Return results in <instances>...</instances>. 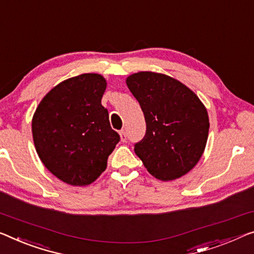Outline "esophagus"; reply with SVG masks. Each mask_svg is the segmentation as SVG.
<instances>
[{
  "mask_svg": "<svg viewBox=\"0 0 254 254\" xmlns=\"http://www.w3.org/2000/svg\"><path fill=\"white\" fill-rule=\"evenodd\" d=\"M120 135H121V140H122L123 142L127 141V131L124 130V128H122V130L120 131Z\"/></svg>",
  "mask_w": 254,
  "mask_h": 254,
  "instance_id": "esophagus-1",
  "label": "esophagus"
}]
</instances>
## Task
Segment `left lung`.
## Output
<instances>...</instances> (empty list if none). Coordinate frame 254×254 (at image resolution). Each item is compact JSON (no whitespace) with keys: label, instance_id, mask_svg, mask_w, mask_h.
Here are the masks:
<instances>
[{"label":"left lung","instance_id":"8db88e82","mask_svg":"<svg viewBox=\"0 0 254 254\" xmlns=\"http://www.w3.org/2000/svg\"><path fill=\"white\" fill-rule=\"evenodd\" d=\"M141 107L146 133L134 151L151 176L169 181L186 175L202 156L209 116L198 97L164 74L139 71L127 78Z\"/></svg>","mask_w":254,"mask_h":254}]
</instances>
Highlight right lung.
Segmentation results:
<instances>
[{
    "mask_svg": "<svg viewBox=\"0 0 254 254\" xmlns=\"http://www.w3.org/2000/svg\"><path fill=\"white\" fill-rule=\"evenodd\" d=\"M106 79L82 74L55 86L36 108L32 131L37 154L64 183L85 186L106 170L120 134L101 105Z\"/></svg>",
    "mask_w": 254,
    "mask_h": 254,
    "instance_id": "add662e5",
    "label": "right lung"
}]
</instances>
